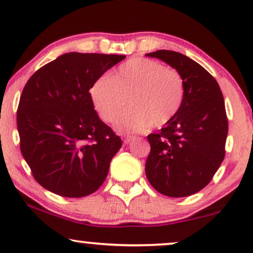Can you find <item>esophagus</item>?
<instances>
[{
  "label": "esophagus",
  "instance_id": "34e87169",
  "mask_svg": "<svg viewBox=\"0 0 253 253\" xmlns=\"http://www.w3.org/2000/svg\"><path fill=\"white\" fill-rule=\"evenodd\" d=\"M132 139H134L133 136H124L123 137V143L126 144V145H127V144H130V141L132 140Z\"/></svg>",
  "mask_w": 253,
  "mask_h": 253
}]
</instances>
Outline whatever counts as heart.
I'll return each mask as SVG.
<instances>
[{
	"instance_id": "b5f03b06",
	"label": "heart",
	"mask_w": 253,
	"mask_h": 253,
	"mask_svg": "<svg viewBox=\"0 0 253 253\" xmlns=\"http://www.w3.org/2000/svg\"><path fill=\"white\" fill-rule=\"evenodd\" d=\"M93 105L105 122L121 114L115 129L121 132H141L154 124L164 126L174 119L184 99V82L174 69L144 57H133L120 65L108 77L96 79L89 89Z\"/></svg>"
}]
</instances>
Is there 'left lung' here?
Here are the masks:
<instances>
[{"label":"left lung","instance_id":"8db88e82","mask_svg":"<svg viewBox=\"0 0 253 253\" xmlns=\"http://www.w3.org/2000/svg\"><path fill=\"white\" fill-rule=\"evenodd\" d=\"M170 65L184 82V99L174 119L151 133L145 172L168 197H188L211 182L224 159L228 120L220 86L209 71L172 50L146 54Z\"/></svg>","mask_w":253,"mask_h":253}]
</instances>
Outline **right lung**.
I'll return each mask as SVG.
<instances>
[{
    "label": "right lung",
    "instance_id": "right-lung-1",
    "mask_svg": "<svg viewBox=\"0 0 253 253\" xmlns=\"http://www.w3.org/2000/svg\"><path fill=\"white\" fill-rule=\"evenodd\" d=\"M126 55L67 53L31 76L20 95V151L36 181L69 198L95 192L122 140L99 119L89 88Z\"/></svg>",
    "mask_w": 253,
    "mask_h": 253
}]
</instances>
